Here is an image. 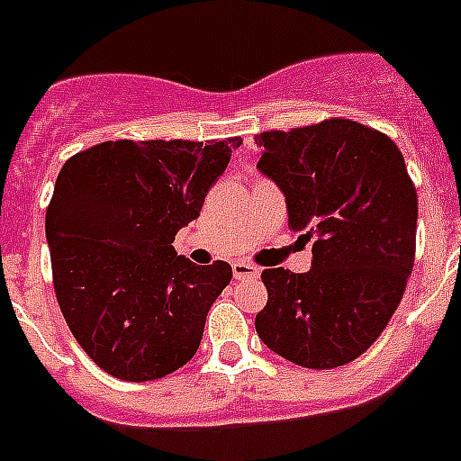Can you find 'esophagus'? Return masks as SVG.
Here are the masks:
<instances>
[{
  "mask_svg": "<svg viewBox=\"0 0 461 461\" xmlns=\"http://www.w3.org/2000/svg\"><path fill=\"white\" fill-rule=\"evenodd\" d=\"M258 267L247 263V260H235L233 263V276L238 278V281H244V278H258Z\"/></svg>",
  "mask_w": 461,
  "mask_h": 461,
  "instance_id": "obj_1",
  "label": "esophagus"
}]
</instances>
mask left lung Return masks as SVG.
I'll return each instance as SVG.
<instances>
[{
	"instance_id": "8db88e82",
	"label": "left lung",
	"mask_w": 461,
	"mask_h": 461,
	"mask_svg": "<svg viewBox=\"0 0 461 461\" xmlns=\"http://www.w3.org/2000/svg\"><path fill=\"white\" fill-rule=\"evenodd\" d=\"M258 168L278 185L288 228L313 240L306 274H260V340L313 370L361 357L400 306L416 256L418 196L391 137L349 118L256 134Z\"/></svg>"
}]
</instances>
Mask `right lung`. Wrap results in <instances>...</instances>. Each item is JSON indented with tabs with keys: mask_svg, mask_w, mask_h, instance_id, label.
Instances as JSON below:
<instances>
[{
	"mask_svg": "<svg viewBox=\"0 0 461 461\" xmlns=\"http://www.w3.org/2000/svg\"><path fill=\"white\" fill-rule=\"evenodd\" d=\"M242 139L103 141L73 155L45 214L57 302L104 373L150 382L183 368L230 265L173 249Z\"/></svg>",
	"mask_w": 461,
	"mask_h": 461,
	"instance_id": "1",
	"label": "right lung"
}]
</instances>
